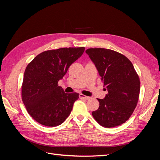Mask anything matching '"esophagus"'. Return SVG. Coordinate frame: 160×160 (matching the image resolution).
I'll use <instances>...</instances> for the list:
<instances>
[{"mask_svg": "<svg viewBox=\"0 0 160 160\" xmlns=\"http://www.w3.org/2000/svg\"><path fill=\"white\" fill-rule=\"evenodd\" d=\"M79 98H82V99H86V100H88L90 99V97H88V96H85L83 94H80L79 95Z\"/></svg>", "mask_w": 160, "mask_h": 160, "instance_id": "esophagus-1", "label": "esophagus"}]
</instances>
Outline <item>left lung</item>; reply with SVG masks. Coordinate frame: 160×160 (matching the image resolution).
I'll use <instances>...</instances> for the list:
<instances>
[{
    "label": "left lung",
    "instance_id": "1",
    "mask_svg": "<svg viewBox=\"0 0 160 160\" xmlns=\"http://www.w3.org/2000/svg\"><path fill=\"white\" fill-rule=\"evenodd\" d=\"M85 52L108 91L104 99H98L99 107L92 115L104 128L123 124L132 115L139 96L140 81L133 64L123 55L111 49L92 48Z\"/></svg>",
    "mask_w": 160,
    "mask_h": 160
}]
</instances>
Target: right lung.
<instances>
[{"label":"right lung","mask_w":160,"mask_h":160,"mask_svg":"<svg viewBox=\"0 0 160 160\" xmlns=\"http://www.w3.org/2000/svg\"><path fill=\"white\" fill-rule=\"evenodd\" d=\"M85 47L61 48L37 55L28 64L21 88L22 100L31 117L47 127L63 123L79 93H65L58 81L83 55Z\"/></svg>","instance_id":"add662e5"}]
</instances>
